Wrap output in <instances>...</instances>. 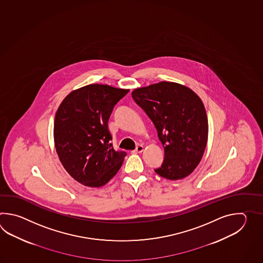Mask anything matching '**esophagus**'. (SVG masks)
Returning <instances> with one entry per match:
<instances>
[{
    "label": "esophagus",
    "instance_id": "34e87169",
    "mask_svg": "<svg viewBox=\"0 0 263 263\" xmlns=\"http://www.w3.org/2000/svg\"><path fill=\"white\" fill-rule=\"evenodd\" d=\"M143 151H144V145H137V147H136V149H135V151L138 152V153L143 152Z\"/></svg>",
    "mask_w": 263,
    "mask_h": 263
}]
</instances>
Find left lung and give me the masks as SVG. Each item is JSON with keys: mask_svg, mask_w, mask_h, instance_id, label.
<instances>
[{"mask_svg": "<svg viewBox=\"0 0 263 263\" xmlns=\"http://www.w3.org/2000/svg\"><path fill=\"white\" fill-rule=\"evenodd\" d=\"M134 101L156 127L164 149L159 176L184 179L201 161L208 142L207 112L193 90L173 82H160L132 93Z\"/></svg>", "mask_w": 263, "mask_h": 263, "instance_id": "left-lung-1", "label": "left lung"}]
</instances>
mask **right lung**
I'll use <instances>...</instances> for the list:
<instances>
[{
    "label": "right lung",
    "instance_id": "1",
    "mask_svg": "<svg viewBox=\"0 0 263 263\" xmlns=\"http://www.w3.org/2000/svg\"><path fill=\"white\" fill-rule=\"evenodd\" d=\"M129 89L93 84L73 90L56 111L53 138L64 168L79 183L99 188L118 173L125 151L112 148L108 120Z\"/></svg>",
    "mask_w": 263,
    "mask_h": 263
}]
</instances>
